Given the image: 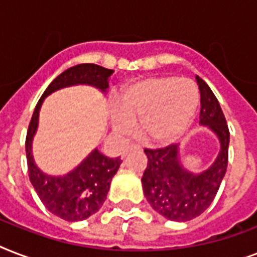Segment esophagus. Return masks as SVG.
Listing matches in <instances>:
<instances>
[{"mask_svg":"<svg viewBox=\"0 0 257 257\" xmlns=\"http://www.w3.org/2000/svg\"><path fill=\"white\" fill-rule=\"evenodd\" d=\"M140 147H139V145H135V144H132V145H129V147H126V148H125V151H124V153H122V156H125V155H126V153L129 152V151H140Z\"/></svg>","mask_w":257,"mask_h":257,"instance_id":"1","label":"esophagus"}]
</instances>
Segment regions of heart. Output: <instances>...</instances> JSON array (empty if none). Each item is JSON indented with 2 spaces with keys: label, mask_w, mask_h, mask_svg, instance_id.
I'll list each match as a JSON object with an SVG mask.
<instances>
[{
  "label": "heart",
  "mask_w": 257,
  "mask_h": 257,
  "mask_svg": "<svg viewBox=\"0 0 257 257\" xmlns=\"http://www.w3.org/2000/svg\"><path fill=\"white\" fill-rule=\"evenodd\" d=\"M199 102V90L191 80L147 78L122 89L110 122L116 132L125 135L139 120V132L147 143L171 144L191 124Z\"/></svg>",
  "instance_id": "heart-1"
}]
</instances>
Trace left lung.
<instances>
[{
    "mask_svg": "<svg viewBox=\"0 0 257 257\" xmlns=\"http://www.w3.org/2000/svg\"><path fill=\"white\" fill-rule=\"evenodd\" d=\"M200 90V122L215 133L220 151L205 171L193 173L184 168L180 148L172 144L161 149H145L148 165L141 183L151 207L165 219L188 221L201 215L215 199L227 172L229 131L224 113L211 88L196 76Z\"/></svg>",
    "mask_w": 257,
    "mask_h": 257,
    "instance_id": "8db88e82",
    "label": "left lung"
}]
</instances>
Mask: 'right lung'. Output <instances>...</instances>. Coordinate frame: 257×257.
I'll return each mask as SVG.
<instances>
[{
	"mask_svg": "<svg viewBox=\"0 0 257 257\" xmlns=\"http://www.w3.org/2000/svg\"><path fill=\"white\" fill-rule=\"evenodd\" d=\"M112 69L96 64L72 66L50 82L38 100L29 129L26 133V159L32 185L46 209L66 221H81L96 213L106 200L110 181L120 168V157L110 159L94 148L73 169L62 176H52L42 172L34 163L32 145L38 128V117L42 102L52 93L73 85H90L106 93Z\"/></svg>",
	"mask_w": 257,
	"mask_h": 257,
	"instance_id": "obj_1",
	"label": "right lung"
}]
</instances>
